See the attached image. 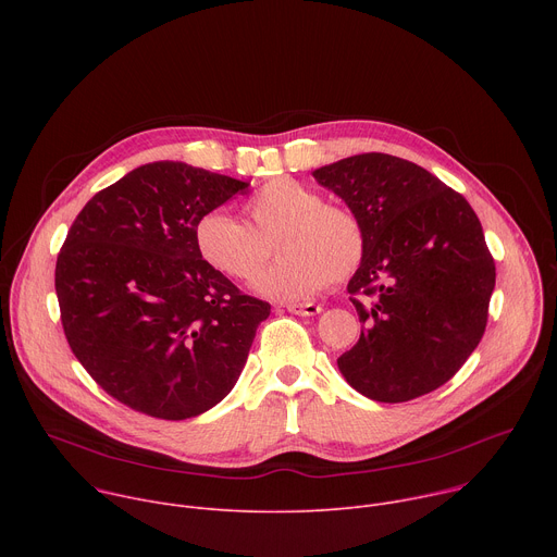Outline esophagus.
I'll return each mask as SVG.
<instances>
[{"mask_svg":"<svg viewBox=\"0 0 557 557\" xmlns=\"http://www.w3.org/2000/svg\"><path fill=\"white\" fill-rule=\"evenodd\" d=\"M286 310L293 312V314L312 317V314H320V312H322V306H320V304H312V301H306V304H286Z\"/></svg>","mask_w":557,"mask_h":557,"instance_id":"obj_1","label":"esophagus"}]
</instances>
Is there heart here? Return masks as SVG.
<instances>
[{
  "label": "heart",
  "mask_w": 557,
  "mask_h": 557,
  "mask_svg": "<svg viewBox=\"0 0 557 557\" xmlns=\"http://www.w3.org/2000/svg\"><path fill=\"white\" fill-rule=\"evenodd\" d=\"M245 211L251 227L224 211H207L194 226V245L215 273L251 282L277 243L282 260L256 282L264 297L293 301L314 295L329 280H350L363 262L366 235L357 215L326 205L320 191L293 178L269 181Z\"/></svg>",
  "instance_id": "heart-1"
}]
</instances>
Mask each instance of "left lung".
<instances>
[{"label":"left lung","instance_id":"obj_1","mask_svg":"<svg viewBox=\"0 0 557 557\" xmlns=\"http://www.w3.org/2000/svg\"><path fill=\"white\" fill-rule=\"evenodd\" d=\"M312 176L348 205L366 235L348 282L363 331L337 359L342 374L381 404L441 387L487 326L496 264L479 215L428 170L389 153H357Z\"/></svg>","mask_w":557,"mask_h":557}]
</instances>
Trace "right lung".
<instances>
[{
	"instance_id": "obj_1",
	"label": "right lung",
	"mask_w": 557,
	"mask_h": 557,
	"mask_svg": "<svg viewBox=\"0 0 557 557\" xmlns=\"http://www.w3.org/2000/svg\"><path fill=\"white\" fill-rule=\"evenodd\" d=\"M247 189L158 161L99 191L72 222L54 269L63 333L123 406L183 421L220 404L240 376L271 304L207 267L194 226Z\"/></svg>"
}]
</instances>
